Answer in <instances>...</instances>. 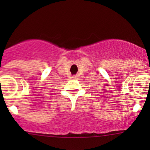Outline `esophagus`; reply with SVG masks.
Instances as JSON below:
<instances>
[{
  "label": "esophagus",
  "instance_id": "34e87169",
  "mask_svg": "<svg viewBox=\"0 0 150 150\" xmlns=\"http://www.w3.org/2000/svg\"><path fill=\"white\" fill-rule=\"evenodd\" d=\"M72 78L73 79H76V78H77V76H76V75H74V76H72Z\"/></svg>",
  "mask_w": 150,
  "mask_h": 150
}]
</instances>
